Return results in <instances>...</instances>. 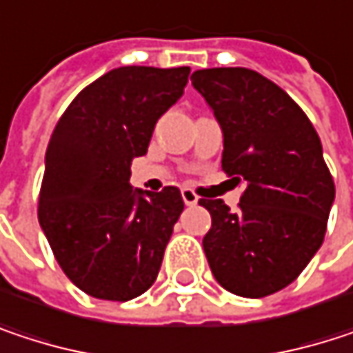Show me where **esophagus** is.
Here are the masks:
<instances>
[{"mask_svg": "<svg viewBox=\"0 0 353 353\" xmlns=\"http://www.w3.org/2000/svg\"><path fill=\"white\" fill-rule=\"evenodd\" d=\"M181 198H183L185 206H194V204L198 202V196H196L194 190H190V188H181Z\"/></svg>", "mask_w": 353, "mask_h": 353, "instance_id": "obj_1", "label": "esophagus"}]
</instances>
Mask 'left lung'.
<instances>
[{
  "instance_id": "1",
  "label": "left lung",
  "mask_w": 353,
  "mask_h": 353,
  "mask_svg": "<svg viewBox=\"0 0 353 353\" xmlns=\"http://www.w3.org/2000/svg\"><path fill=\"white\" fill-rule=\"evenodd\" d=\"M223 130V172L245 183L239 210L200 200L212 227L202 239L216 282L245 299L286 288L313 259L335 200L317 130L274 81L245 67L192 73Z\"/></svg>"
}]
</instances>
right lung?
Returning <instances> with one entry per match:
<instances>
[{"instance_id": "1", "label": "right lung", "mask_w": 353, "mask_h": 353, "mask_svg": "<svg viewBox=\"0 0 353 353\" xmlns=\"http://www.w3.org/2000/svg\"><path fill=\"white\" fill-rule=\"evenodd\" d=\"M190 67H118L90 83L57 122L44 157L38 223L67 278L102 301H130L159 274L183 200L176 185H130Z\"/></svg>"}]
</instances>
